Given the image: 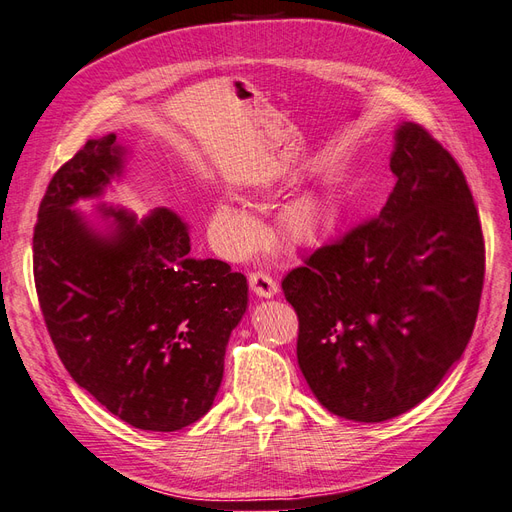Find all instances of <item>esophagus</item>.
Wrapping results in <instances>:
<instances>
[{
  "mask_svg": "<svg viewBox=\"0 0 512 512\" xmlns=\"http://www.w3.org/2000/svg\"><path fill=\"white\" fill-rule=\"evenodd\" d=\"M250 288L256 297L271 299L277 292V282L265 271H254V273H250Z\"/></svg>",
  "mask_w": 512,
  "mask_h": 512,
  "instance_id": "34e87169",
  "label": "esophagus"
}]
</instances>
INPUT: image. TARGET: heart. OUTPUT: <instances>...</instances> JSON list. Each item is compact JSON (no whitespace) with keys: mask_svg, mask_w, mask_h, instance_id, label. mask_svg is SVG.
<instances>
[{"mask_svg":"<svg viewBox=\"0 0 512 512\" xmlns=\"http://www.w3.org/2000/svg\"><path fill=\"white\" fill-rule=\"evenodd\" d=\"M331 220V211L327 200L318 194H305L290 200L280 211L277 226H280L282 237L294 245L314 243ZM211 232L215 241L226 252L241 254L252 250L260 239L258 222L252 218L235 198L220 200L211 215Z\"/></svg>","mask_w":512,"mask_h":512,"instance_id":"1","label":"heart"}]
</instances>
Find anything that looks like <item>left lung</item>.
<instances>
[{"label": "left lung", "mask_w": 512, "mask_h": 512, "mask_svg": "<svg viewBox=\"0 0 512 512\" xmlns=\"http://www.w3.org/2000/svg\"><path fill=\"white\" fill-rule=\"evenodd\" d=\"M386 205L324 243L282 282L297 359L329 412L380 423L429 397L466 350L485 280V239L466 175L406 121Z\"/></svg>", "instance_id": "left-lung-1"}]
</instances>
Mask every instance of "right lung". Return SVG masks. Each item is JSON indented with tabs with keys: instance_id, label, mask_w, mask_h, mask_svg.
<instances>
[{
	"instance_id": "obj_1",
	"label": "right lung",
	"mask_w": 512,
	"mask_h": 512,
	"mask_svg": "<svg viewBox=\"0 0 512 512\" xmlns=\"http://www.w3.org/2000/svg\"><path fill=\"white\" fill-rule=\"evenodd\" d=\"M123 168L115 134L91 138L53 175L34 228V282L46 329L74 382L147 431L196 423L218 395L247 280L190 256V224L170 209L143 222L102 209L104 237L70 207Z\"/></svg>"
}]
</instances>
